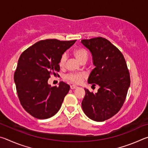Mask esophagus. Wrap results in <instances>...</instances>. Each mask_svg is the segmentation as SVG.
Here are the masks:
<instances>
[{
    "instance_id": "esophagus-1",
    "label": "esophagus",
    "mask_w": 148,
    "mask_h": 148,
    "mask_svg": "<svg viewBox=\"0 0 148 148\" xmlns=\"http://www.w3.org/2000/svg\"><path fill=\"white\" fill-rule=\"evenodd\" d=\"M77 87L76 86H74V85H72V86H71V89H76Z\"/></svg>"
}]
</instances>
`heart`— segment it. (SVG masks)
<instances>
[{
	"label": "heart",
	"mask_w": 148,
	"mask_h": 148,
	"mask_svg": "<svg viewBox=\"0 0 148 148\" xmlns=\"http://www.w3.org/2000/svg\"><path fill=\"white\" fill-rule=\"evenodd\" d=\"M74 56L80 62H83L84 61H86L87 58H88V53L87 50L85 49L83 47H77L75 48L72 51ZM67 60V56L66 53H63L59 59V65L61 67H64L65 64H66ZM86 77V75L84 73H74L71 72L67 75H66V79L70 82L73 84H78L82 82V80Z\"/></svg>",
	"instance_id": "obj_1"
}]
</instances>
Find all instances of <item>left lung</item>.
Segmentation results:
<instances>
[{
    "mask_svg": "<svg viewBox=\"0 0 148 148\" xmlns=\"http://www.w3.org/2000/svg\"><path fill=\"white\" fill-rule=\"evenodd\" d=\"M81 42L91 51L95 66L88 83L100 86L97 93L85 89L82 109L89 118L104 121L123 105L131 84L129 71L123 55L108 40L99 36Z\"/></svg>",
    "mask_w": 148,
    "mask_h": 148,
    "instance_id": "left-lung-1",
    "label": "left lung"
}]
</instances>
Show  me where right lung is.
Wrapping results in <instances>:
<instances>
[{
  "label": "right lung",
  "mask_w": 148,
  "mask_h": 148,
  "mask_svg": "<svg viewBox=\"0 0 148 148\" xmlns=\"http://www.w3.org/2000/svg\"><path fill=\"white\" fill-rule=\"evenodd\" d=\"M76 41L42 40L20 56L14 72L17 93L21 106L35 118H49L61 108L70 86L60 82L59 86L51 87L47 81L58 75L60 57Z\"/></svg>",
  "instance_id": "1"
}]
</instances>
